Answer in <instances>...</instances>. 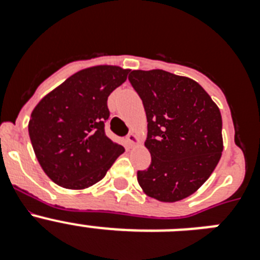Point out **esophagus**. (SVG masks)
Returning a JSON list of instances; mask_svg holds the SVG:
<instances>
[{"instance_id":"1","label":"esophagus","mask_w":260,"mask_h":260,"mask_svg":"<svg viewBox=\"0 0 260 260\" xmlns=\"http://www.w3.org/2000/svg\"><path fill=\"white\" fill-rule=\"evenodd\" d=\"M127 142L130 144H137L138 143V137L134 134V133H130L127 135Z\"/></svg>"}]
</instances>
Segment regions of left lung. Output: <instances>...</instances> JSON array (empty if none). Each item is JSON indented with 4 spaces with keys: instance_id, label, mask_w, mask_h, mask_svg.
<instances>
[{
    "instance_id": "left-lung-1",
    "label": "left lung",
    "mask_w": 260,
    "mask_h": 260,
    "mask_svg": "<svg viewBox=\"0 0 260 260\" xmlns=\"http://www.w3.org/2000/svg\"><path fill=\"white\" fill-rule=\"evenodd\" d=\"M147 116L146 147L151 153L138 182L148 197L177 202L208 180L222 152L221 114L206 91L190 78L164 70L128 75Z\"/></svg>"
}]
</instances>
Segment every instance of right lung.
Instances as JSON below:
<instances>
[{
  "label": "right lung",
  "instance_id": "add662e5",
  "mask_svg": "<svg viewBox=\"0 0 260 260\" xmlns=\"http://www.w3.org/2000/svg\"><path fill=\"white\" fill-rule=\"evenodd\" d=\"M130 70L118 66L84 69L48 93L34 109L28 134L35 155L50 180L80 190L104 178L125 152L105 134L108 96Z\"/></svg>",
  "mask_w": 260,
  "mask_h": 260
}]
</instances>
